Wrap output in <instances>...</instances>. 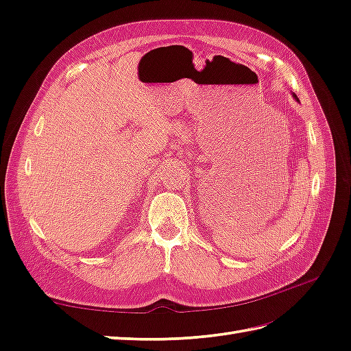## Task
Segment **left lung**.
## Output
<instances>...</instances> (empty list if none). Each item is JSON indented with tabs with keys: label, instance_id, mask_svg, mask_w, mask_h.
<instances>
[{
	"label": "left lung",
	"instance_id": "1",
	"mask_svg": "<svg viewBox=\"0 0 351 351\" xmlns=\"http://www.w3.org/2000/svg\"><path fill=\"white\" fill-rule=\"evenodd\" d=\"M293 98H294V99H295V101H299V98H297V97H295V95H294V93H293Z\"/></svg>",
	"mask_w": 351,
	"mask_h": 351
}]
</instances>
